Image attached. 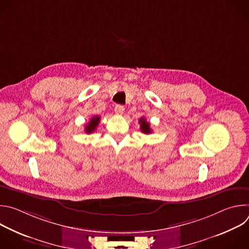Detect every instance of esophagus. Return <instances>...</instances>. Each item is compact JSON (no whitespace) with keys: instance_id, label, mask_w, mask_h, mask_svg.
Here are the masks:
<instances>
[{"instance_id":"obj_1","label":"esophagus","mask_w":249,"mask_h":249,"mask_svg":"<svg viewBox=\"0 0 249 249\" xmlns=\"http://www.w3.org/2000/svg\"><path fill=\"white\" fill-rule=\"evenodd\" d=\"M114 110H115V113H116V114H118V115H122V114L124 113V110H125V108H124V106H123V105L117 104V105L115 106Z\"/></svg>"}]
</instances>
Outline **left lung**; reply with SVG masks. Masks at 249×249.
<instances>
[{
	"label": "left lung",
	"instance_id": "1",
	"mask_svg": "<svg viewBox=\"0 0 249 249\" xmlns=\"http://www.w3.org/2000/svg\"><path fill=\"white\" fill-rule=\"evenodd\" d=\"M139 123H140V126H141V131L145 133V134H150L152 133V130H151V127H150V123H148L145 119V117H142L140 118L139 120Z\"/></svg>",
	"mask_w": 249,
	"mask_h": 249
}]
</instances>
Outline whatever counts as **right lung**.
Masks as SVG:
<instances>
[{
	"label": "right lung",
	"mask_w": 249,
	"mask_h": 249,
	"mask_svg": "<svg viewBox=\"0 0 249 249\" xmlns=\"http://www.w3.org/2000/svg\"><path fill=\"white\" fill-rule=\"evenodd\" d=\"M99 121H100V117H99V116H93V117H91L90 120H89V122L86 125V128H85L86 133H88V134L92 133V132L96 129V127H97Z\"/></svg>",
	"instance_id": "obj_1"
}]
</instances>
